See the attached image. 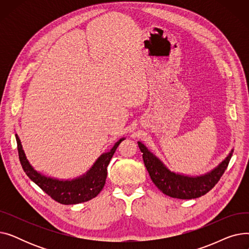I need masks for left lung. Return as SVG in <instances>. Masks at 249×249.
I'll use <instances>...</instances> for the list:
<instances>
[{"mask_svg": "<svg viewBox=\"0 0 249 249\" xmlns=\"http://www.w3.org/2000/svg\"><path fill=\"white\" fill-rule=\"evenodd\" d=\"M137 143L153 184L164 195L181 200L199 198L212 190L224 174L233 153L232 149L226 159L211 172L202 176L190 177L169 171L158 156L148 150L142 142L138 141Z\"/></svg>", "mask_w": 249, "mask_h": 249, "instance_id": "8db88e82", "label": "left lung"}]
</instances>
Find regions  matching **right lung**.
<instances>
[{
  "label": "right lung",
  "mask_w": 249,
  "mask_h": 249,
  "mask_svg": "<svg viewBox=\"0 0 249 249\" xmlns=\"http://www.w3.org/2000/svg\"><path fill=\"white\" fill-rule=\"evenodd\" d=\"M125 138L118 140L112 149L103 153L89 171L72 179H58L43 176L33 168L26 158L20 138L16 134L19 160L29 178L54 201L62 205H73L89 201L103 190L107 178V166L118 147Z\"/></svg>",
  "instance_id": "1"
}]
</instances>
